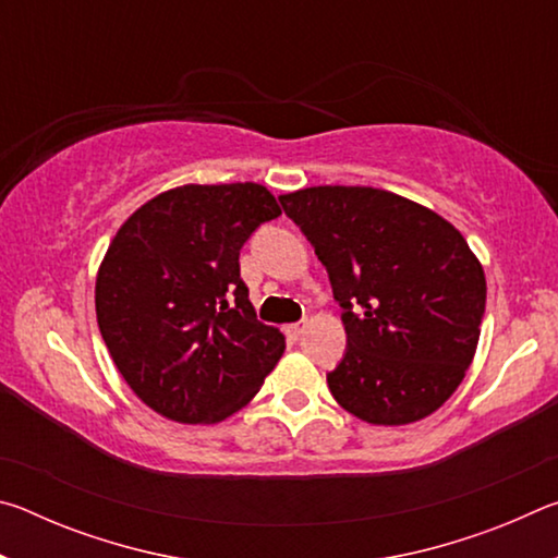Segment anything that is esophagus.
<instances>
[{
  "label": "esophagus",
  "mask_w": 558,
  "mask_h": 558,
  "mask_svg": "<svg viewBox=\"0 0 558 558\" xmlns=\"http://www.w3.org/2000/svg\"><path fill=\"white\" fill-rule=\"evenodd\" d=\"M302 332H305V323H298V325H288V335L292 339H300Z\"/></svg>",
  "instance_id": "esophagus-1"
}]
</instances>
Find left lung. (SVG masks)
Listing matches in <instances>:
<instances>
[{
    "label": "left lung",
    "instance_id": "8db88e82",
    "mask_svg": "<svg viewBox=\"0 0 558 558\" xmlns=\"http://www.w3.org/2000/svg\"><path fill=\"white\" fill-rule=\"evenodd\" d=\"M327 268L344 310L335 401L372 426H405L446 403L475 356L487 282L468 241L428 206L374 186L278 196Z\"/></svg>",
    "mask_w": 558,
    "mask_h": 558
}]
</instances>
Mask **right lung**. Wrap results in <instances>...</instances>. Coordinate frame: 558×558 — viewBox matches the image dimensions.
I'll list each match as a JSON object with an SVG mask.
<instances>
[{
	"instance_id": "1",
	"label": "right lung",
	"mask_w": 558,
	"mask_h": 558,
	"mask_svg": "<svg viewBox=\"0 0 558 558\" xmlns=\"http://www.w3.org/2000/svg\"><path fill=\"white\" fill-rule=\"evenodd\" d=\"M280 206L266 186L184 184L120 226L96 278L100 335L122 379L177 423H219L260 391L286 352L256 319L241 248Z\"/></svg>"
}]
</instances>
